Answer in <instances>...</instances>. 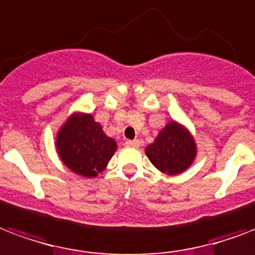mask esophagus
Listing matches in <instances>:
<instances>
[{"mask_svg": "<svg viewBox=\"0 0 255 255\" xmlns=\"http://www.w3.org/2000/svg\"><path fill=\"white\" fill-rule=\"evenodd\" d=\"M126 144L127 145H131V147H139L140 145V141L135 139V140H127L126 141Z\"/></svg>", "mask_w": 255, "mask_h": 255, "instance_id": "34e87169", "label": "esophagus"}]
</instances>
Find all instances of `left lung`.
Masks as SVG:
<instances>
[{"label": "left lung", "mask_w": 255, "mask_h": 255, "mask_svg": "<svg viewBox=\"0 0 255 255\" xmlns=\"http://www.w3.org/2000/svg\"><path fill=\"white\" fill-rule=\"evenodd\" d=\"M149 162L167 175L182 174L191 166L197 156V143L183 124L171 120L145 147Z\"/></svg>", "instance_id": "1"}]
</instances>
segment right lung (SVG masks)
<instances>
[{
  "label": "right lung",
  "instance_id": "add662e5",
  "mask_svg": "<svg viewBox=\"0 0 255 255\" xmlns=\"http://www.w3.org/2000/svg\"><path fill=\"white\" fill-rule=\"evenodd\" d=\"M115 139L107 136L91 114L75 112L56 136V151L61 162L75 174L95 178L106 170L116 152Z\"/></svg>",
  "mask_w": 255,
  "mask_h": 255
}]
</instances>
